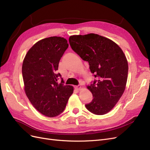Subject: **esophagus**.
Instances as JSON below:
<instances>
[{
	"instance_id": "obj_1",
	"label": "esophagus",
	"mask_w": 150,
	"mask_h": 150,
	"mask_svg": "<svg viewBox=\"0 0 150 150\" xmlns=\"http://www.w3.org/2000/svg\"><path fill=\"white\" fill-rule=\"evenodd\" d=\"M75 88L77 89V90H78V91H79L81 89V86H80V85H78V86H75Z\"/></svg>"
}]
</instances>
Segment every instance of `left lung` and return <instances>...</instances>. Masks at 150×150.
I'll return each mask as SVG.
<instances>
[{"label": "left lung", "mask_w": 150, "mask_h": 150, "mask_svg": "<svg viewBox=\"0 0 150 150\" xmlns=\"http://www.w3.org/2000/svg\"><path fill=\"white\" fill-rule=\"evenodd\" d=\"M69 42L97 79L88 86L93 99L86 108L94 115L106 114L125 91L128 64L124 52L112 40L96 34L71 35Z\"/></svg>", "instance_id": "8db88e82"}]
</instances>
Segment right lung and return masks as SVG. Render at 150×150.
<instances>
[{"label":"right lung","mask_w":150,"mask_h":150,"mask_svg":"<svg viewBox=\"0 0 150 150\" xmlns=\"http://www.w3.org/2000/svg\"><path fill=\"white\" fill-rule=\"evenodd\" d=\"M67 40L50 37L36 42L27 53L22 67L24 90L31 104L41 114L55 117L64 111L73 93L72 86L64 85L59 62L67 49ZM61 77L62 82L57 83Z\"/></svg>","instance_id":"1"}]
</instances>
